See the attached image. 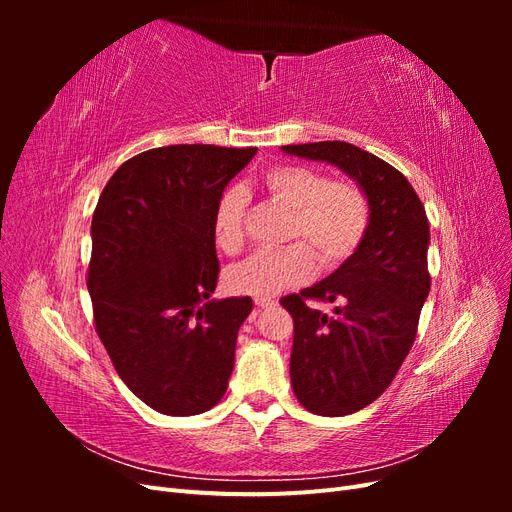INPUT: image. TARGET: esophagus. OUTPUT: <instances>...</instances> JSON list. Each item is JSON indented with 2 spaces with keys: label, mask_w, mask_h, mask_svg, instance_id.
<instances>
[{
  "label": "esophagus",
  "mask_w": 512,
  "mask_h": 512,
  "mask_svg": "<svg viewBox=\"0 0 512 512\" xmlns=\"http://www.w3.org/2000/svg\"><path fill=\"white\" fill-rule=\"evenodd\" d=\"M254 303H256V307H258V309H265V307L275 305L277 301H275V299H271V297H256V299H254Z\"/></svg>",
  "instance_id": "34e87169"
}]
</instances>
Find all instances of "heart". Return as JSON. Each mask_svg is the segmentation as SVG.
Masks as SVG:
<instances>
[{"label": "heart", "instance_id": "obj_1", "mask_svg": "<svg viewBox=\"0 0 512 512\" xmlns=\"http://www.w3.org/2000/svg\"><path fill=\"white\" fill-rule=\"evenodd\" d=\"M277 203L292 209L286 239L280 250H262L226 271V286L237 294L271 297L307 284L324 269H337L359 250L369 224L371 200L361 183L329 179L322 170L305 164H277L262 177ZM243 190L232 188L215 207V243L228 256L245 243Z\"/></svg>", "mask_w": 512, "mask_h": 512}]
</instances>
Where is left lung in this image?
<instances>
[{"label": "left lung", "instance_id": "8db88e82", "mask_svg": "<svg viewBox=\"0 0 512 512\" xmlns=\"http://www.w3.org/2000/svg\"><path fill=\"white\" fill-rule=\"evenodd\" d=\"M292 156L335 164L371 200L367 235L327 280L280 303L294 322L290 382L299 404L344 416L376 401L408 356L429 294V222L410 181L369 151L342 141L282 147ZM307 300L337 302L333 317Z\"/></svg>", "mask_w": 512, "mask_h": 512}]
</instances>
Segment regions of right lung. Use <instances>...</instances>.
<instances>
[{
  "instance_id": "add662e5",
  "label": "right lung",
  "mask_w": 512,
  "mask_h": 512,
  "mask_svg": "<svg viewBox=\"0 0 512 512\" xmlns=\"http://www.w3.org/2000/svg\"><path fill=\"white\" fill-rule=\"evenodd\" d=\"M256 151L149 149L100 194L87 269L96 333L119 378L160 414L207 412L226 393L252 299L209 301L220 275L213 218Z\"/></svg>"
}]
</instances>
